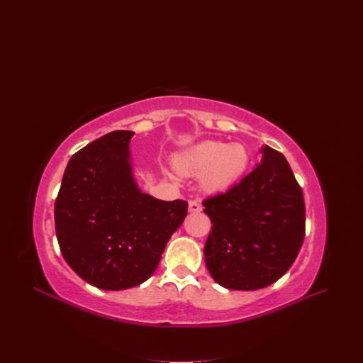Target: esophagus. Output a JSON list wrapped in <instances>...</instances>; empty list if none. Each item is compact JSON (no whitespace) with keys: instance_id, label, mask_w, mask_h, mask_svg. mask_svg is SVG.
Returning a JSON list of instances; mask_svg holds the SVG:
<instances>
[{"instance_id":"1","label":"esophagus","mask_w":363,"mask_h":363,"mask_svg":"<svg viewBox=\"0 0 363 363\" xmlns=\"http://www.w3.org/2000/svg\"><path fill=\"white\" fill-rule=\"evenodd\" d=\"M188 210H189L191 213H201V211H202V205H201L199 201L191 199L189 203H188Z\"/></svg>"}]
</instances>
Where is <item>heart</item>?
Masks as SVG:
<instances>
[{
    "mask_svg": "<svg viewBox=\"0 0 363 363\" xmlns=\"http://www.w3.org/2000/svg\"><path fill=\"white\" fill-rule=\"evenodd\" d=\"M182 174H199L201 185L208 192H221L233 186L248 167V152L240 145H227L218 140L202 142L175 161Z\"/></svg>",
    "mask_w": 363,
    "mask_h": 363,
    "instance_id": "obj_1",
    "label": "heart"
}]
</instances>
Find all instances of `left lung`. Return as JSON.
<instances>
[{
    "label": "left lung",
    "mask_w": 363,
    "mask_h": 363,
    "mask_svg": "<svg viewBox=\"0 0 363 363\" xmlns=\"http://www.w3.org/2000/svg\"><path fill=\"white\" fill-rule=\"evenodd\" d=\"M202 205L213 224L203 247L205 264L218 284L263 289L294 263L306 211L301 186L283 153L264 146L260 165Z\"/></svg>",
    "instance_id": "obj_1"
}]
</instances>
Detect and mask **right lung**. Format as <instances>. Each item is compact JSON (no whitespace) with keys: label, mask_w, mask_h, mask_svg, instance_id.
<instances>
[{"label":"right lung","mask_w":363,"mask_h":363,"mask_svg":"<svg viewBox=\"0 0 363 363\" xmlns=\"http://www.w3.org/2000/svg\"><path fill=\"white\" fill-rule=\"evenodd\" d=\"M133 135L115 130L76 152L55 203L65 260L103 290L146 281L188 210L184 199L161 201L138 189L129 162Z\"/></svg>","instance_id":"obj_1"}]
</instances>
